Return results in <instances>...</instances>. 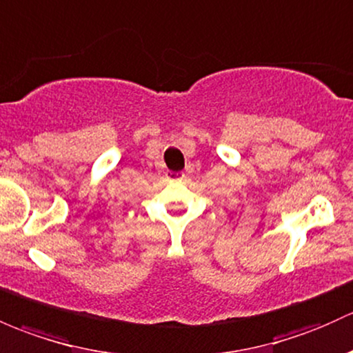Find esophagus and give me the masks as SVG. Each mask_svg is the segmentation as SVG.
Masks as SVG:
<instances>
[{
    "label": "esophagus",
    "instance_id": "34e87169",
    "mask_svg": "<svg viewBox=\"0 0 353 353\" xmlns=\"http://www.w3.org/2000/svg\"><path fill=\"white\" fill-rule=\"evenodd\" d=\"M185 175L181 172H166V178L168 180H181Z\"/></svg>",
    "mask_w": 353,
    "mask_h": 353
}]
</instances>
